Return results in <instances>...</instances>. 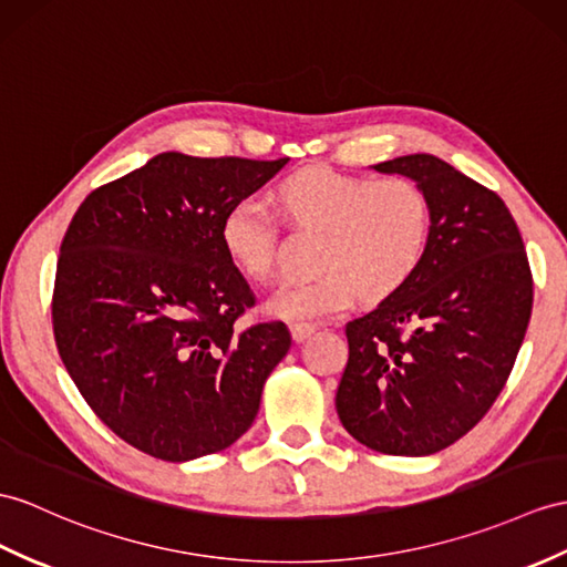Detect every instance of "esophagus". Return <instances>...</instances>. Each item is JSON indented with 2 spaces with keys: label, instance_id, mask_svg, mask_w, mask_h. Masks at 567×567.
Wrapping results in <instances>:
<instances>
[{
  "label": "esophagus",
  "instance_id": "34e87169",
  "mask_svg": "<svg viewBox=\"0 0 567 567\" xmlns=\"http://www.w3.org/2000/svg\"><path fill=\"white\" fill-rule=\"evenodd\" d=\"M291 334L296 343H302L310 334H315V327L312 324H291Z\"/></svg>",
  "mask_w": 567,
  "mask_h": 567
}]
</instances>
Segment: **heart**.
<instances>
[{
  "mask_svg": "<svg viewBox=\"0 0 567 567\" xmlns=\"http://www.w3.org/2000/svg\"><path fill=\"white\" fill-rule=\"evenodd\" d=\"M281 209L302 230L320 233L310 281L284 284L267 308L288 322L310 324L347 312L361 293L378 302L404 288L421 267L433 206L411 177H365L324 165L288 175L276 189ZM228 257L250 279L276 269V224L255 199L230 206L220 224Z\"/></svg>",
  "mask_w": 567,
  "mask_h": 567,
  "instance_id": "obj_1",
  "label": "heart"
}]
</instances>
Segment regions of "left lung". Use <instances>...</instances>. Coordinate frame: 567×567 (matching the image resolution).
Wrapping results in <instances>:
<instances>
[{"label":"left lung","mask_w":567,"mask_h":567,"mask_svg":"<svg viewBox=\"0 0 567 567\" xmlns=\"http://www.w3.org/2000/svg\"><path fill=\"white\" fill-rule=\"evenodd\" d=\"M372 171L416 179L431 238L409 284L347 324L337 413L358 443L427 457L457 443L505 388L532 317V271L505 202L431 154Z\"/></svg>","instance_id":"8db88e82"}]
</instances>
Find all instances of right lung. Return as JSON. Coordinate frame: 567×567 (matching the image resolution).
I'll return each instance as SVG.
<instances>
[{
  "mask_svg": "<svg viewBox=\"0 0 567 567\" xmlns=\"http://www.w3.org/2000/svg\"><path fill=\"white\" fill-rule=\"evenodd\" d=\"M288 158L165 151L79 206L60 247L52 327L81 396L124 443L163 462L230 447L291 349L284 322L240 331L255 298L220 224Z\"/></svg>",
  "mask_w": 567,
  "mask_h": 567,
  "instance_id": "1",
  "label": "right lung"
}]
</instances>
